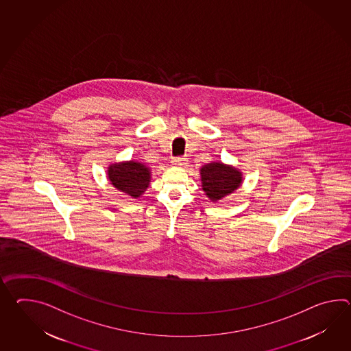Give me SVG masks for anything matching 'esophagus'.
Here are the masks:
<instances>
[{
	"label": "esophagus",
	"mask_w": 351,
	"mask_h": 351,
	"mask_svg": "<svg viewBox=\"0 0 351 351\" xmlns=\"http://www.w3.org/2000/svg\"><path fill=\"white\" fill-rule=\"evenodd\" d=\"M172 165H175V166H184V165H186L187 158L186 157H173L172 158Z\"/></svg>",
	"instance_id": "1"
}]
</instances>
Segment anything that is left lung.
Returning <instances> with one entry per match:
<instances>
[{
    "label": "left lung",
    "instance_id": "left-lung-1",
    "mask_svg": "<svg viewBox=\"0 0 351 351\" xmlns=\"http://www.w3.org/2000/svg\"><path fill=\"white\" fill-rule=\"evenodd\" d=\"M200 171L203 190L213 202L220 200L221 197L233 193L242 184L241 172L220 162L205 165Z\"/></svg>",
    "mask_w": 351,
    "mask_h": 351
}]
</instances>
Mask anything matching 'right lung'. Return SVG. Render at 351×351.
Returning <instances> with one entry per match:
<instances>
[{
    "label": "right lung",
    "instance_id": "right-lung-1",
    "mask_svg": "<svg viewBox=\"0 0 351 351\" xmlns=\"http://www.w3.org/2000/svg\"><path fill=\"white\" fill-rule=\"evenodd\" d=\"M109 181L125 194L140 197L149 184L151 172L145 165L130 161L109 166Z\"/></svg>",
    "mask_w": 351,
    "mask_h": 351
}]
</instances>
